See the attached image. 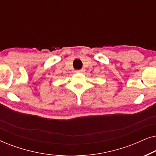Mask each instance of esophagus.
I'll use <instances>...</instances> for the list:
<instances>
[{"instance_id":"1","label":"esophagus","mask_w":156,"mask_h":156,"mask_svg":"<svg viewBox=\"0 0 156 156\" xmlns=\"http://www.w3.org/2000/svg\"><path fill=\"white\" fill-rule=\"evenodd\" d=\"M84 72V69H78V70H76L75 72L76 73H82V72Z\"/></svg>"}]
</instances>
